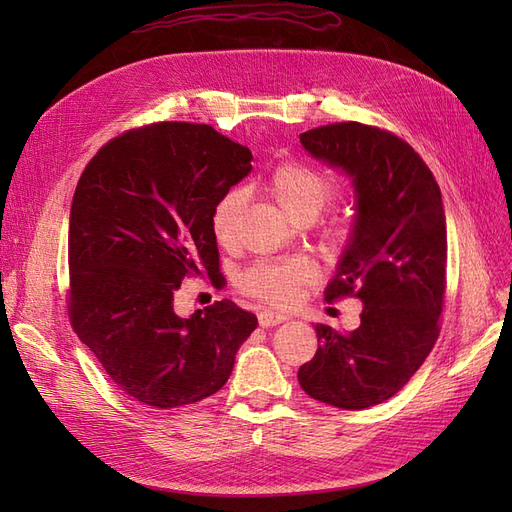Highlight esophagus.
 <instances>
[{
    "label": "esophagus",
    "instance_id": "obj_1",
    "mask_svg": "<svg viewBox=\"0 0 512 512\" xmlns=\"http://www.w3.org/2000/svg\"><path fill=\"white\" fill-rule=\"evenodd\" d=\"M286 320L284 314H275V312H267V309H262L258 312V322L260 327H275V324H282Z\"/></svg>",
    "mask_w": 512,
    "mask_h": 512
}]
</instances>
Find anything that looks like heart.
Listing matches in <instances>:
<instances>
[{"label":"heart","mask_w":512,"mask_h":512,"mask_svg":"<svg viewBox=\"0 0 512 512\" xmlns=\"http://www.w3.org/2000/svg\"><path fill=\"white\" fill-rule=\"evenodd\" d=\"M265 188L288 218L312 220L331 203L335 196V181L324 170L301 162L286 160L277 164ZM243 207V192H226L211 211V232L220 245H230L237 235V222ZM352 232L350 215H333L322 228L324 241L342 245ZM316 280V269L305 256H288L280 260H260L239 277V288L265 305L288 307L297 301L299 292Z\"/></svg>","instance_id":"heart-1"}]
</instances>
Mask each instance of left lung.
I'll return each mask as SVG.
<instances>
[{
  "instance_id": "left-lung-1",
  "label": "left lung",
  "mask_w": 512,
  "mask_h": 512,
  "mask_svg": "<svg viewBox=\"0 0 512 512\" xmlns=\"http://www.w3.org/2000/svg\"><path fill=\"white\" fill-rule=\"evenodd\" d=\"M301 145L344 168L356 222L329 303L363 301L361 327L316 324L318 350L301 365V389L342 410L378 406L404 389L440 335L446 292V218L440 185L423 158L389 130L339 121L307 130Z\"/></svg>"
}]
</instances>
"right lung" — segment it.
<instances>
[{
  "label": "right lung",
  "mask_w": 512,
  "mask_h": 512,
  "mask_svg": "<svg viewBox=\"0 0 512 512\" xmlns=\"http://www.w3.org/2000/svg\"><path fill=\"white\" fill-rule=\"evenodd\" d=\"M252 151L205 123L160 121L108 141L76 183L66 294L74 333L119 389L181 408L218 393L256 316L228 299L175 314L188 275L220 271L215 203Z\"/></svg>",
  "instance_id": "1"
}]
</instances>
